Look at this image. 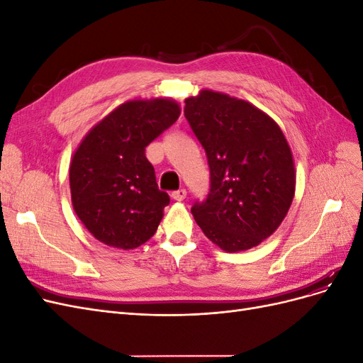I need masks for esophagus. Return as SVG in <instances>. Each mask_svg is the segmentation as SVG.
Returning a JSON list of instances; mask_svg holds the SVG:
<instances>
[{
  "instance_id": "1",
  "label": "esophagus",
  "mask_w": 363,
  "mask_h": 363,
  "mask_svg": "<svg viewBox=\"0 0 363 363\" xmlns=\"http://www.w3.org/2000/svg\"><path fill=\"white\" fill-rule=\"evenodd\" d=\"M171 196H172V200H175V201H183V200L186 199V191H184V189L174 191V192L171 194Z\"/></svg>"
}]
</instances>
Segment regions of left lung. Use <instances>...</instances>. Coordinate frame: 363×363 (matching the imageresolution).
Returning <instances> with one entry per match:
<instances>
[{
    "mask_svg": "<svg viewBox=\"0 0 363 363\" xmlns=\"http://www.w3.org/2000/svg\"><path fill=\"white\" fill-rule=\"evenodd\" d=\"M184 116L203 145L211 191L191 212L227 252L259 245L286 216L295 194L292 151L276 121L248 101L204 89Z\"/></svg>",
    "mask_w": 363,
    "mask_h": 363,
    "instance_id": "8db88e82",
    "label": "left lung"
}]
</instances>
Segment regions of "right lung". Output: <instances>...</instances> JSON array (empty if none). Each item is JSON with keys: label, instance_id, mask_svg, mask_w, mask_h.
Wrapping results in <instances>:
<instances>
[{"label": "right lung", "instance_id": "right-lung-1", "mask_svg": "<svg viewBox=\"0 0 363 363\" xmlns=\"http://www.w3.org/2000/svg\"><path fill=\"white\" fill-rule=\"evenodd\" d=\"M169 98L118 106L87 133L69 167L72 207L100 242L133 250L156 233L169 204L145 147L180 116Z\"/></svg>", "mask_w": 363, "mask_h": 363}]
</instances>
